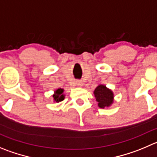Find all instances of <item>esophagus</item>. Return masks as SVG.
<instances>
[{"instance_id": "34e87169", "label": "esophagus", "mask_w": 157, "mask_h": 157, "mask_svg": "<svg viewBox=\"0 0 157 157\" xmlns=\"http://www.w3.org/2000/svg\"><path fill=\"white\" fill-rule=\"evenodd\" d=\"M76 84H77V86H82V83H81V81H80V80H78V81L76 82Z\"/></svg>"}]
</instances>
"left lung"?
<instances>
[{"instance_id": "8db88e82", "label": "left lung", "mask_w": 157, "mask_h": 157, "mask_svg": "<svg viewBox=\"0 0 157 157\" xmlns=\"http://www.w3.org/2000/svg\"><path fill=\"white\" fill-rule=\"evenodd\" d=\"M94 94L100 108H104L110 106L113 102V93L105 85H99L98 87H97Z\"/></svg>"}]
</instances>
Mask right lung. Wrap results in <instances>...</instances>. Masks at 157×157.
I'll return each instance as SVG.
<instances>
[{"label":"right lung","instance_id":"1","mask_svg":"<svg viewBox=\"0 0 157 157\" xmlns=\"http://www.w3.org/2000/svg\"><path fill=\"white\" fill-rule=\"evenodd\" d=\"M56 93L55 94L53 95V98H54V101L56 102H60L64 100V95L63 94V89H61V88H59L58 90H56Z\"/></svg>","mask_w":157,"mask_h":157}]
</instances>
